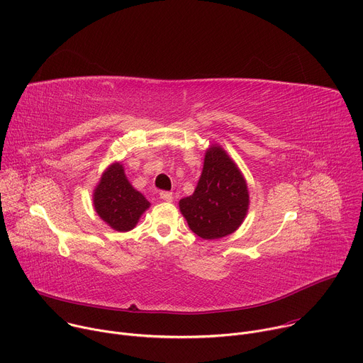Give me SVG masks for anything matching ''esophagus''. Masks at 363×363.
Segmentation results:
<instances>
[{
	"instance_id": "esophagus-1",
	"label": "esophagus",
	"mask_w": 363,
	"mask_h": 363,
	"mask_svg": "<svg viewBox=\"0 0 363 363\" xmlns=\"http://www.w3.org/2000/svg\"><path fill=\"white\" fill-rule=\"evenodd\" d=\"M160 198H161L162 201H168V202H171V201L174 199V195H172V192H168V191H162V192L160 194Z\"/></svg>"
}]
</instances>
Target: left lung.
I'll use <instances>...</instances> for the list:
<instances>
[{
  "mask_svg": "<svg viewBox=\"0 0 363 363\" xmlns=\"http://www.w3.org/2000/svg\"><path fill=\"white\" fill-rule=\"evenodd\" d=\"M250 205L247 181L217 143L205 150L203 167L192 195L179 201L189 228L203 240L227 237L242 224Z\"/></svg>",
  "mask_w": 363,
  "mask_h": 363,
  "instance_id": "8db88e82",
  "label": "left lung"
}]
</instances>
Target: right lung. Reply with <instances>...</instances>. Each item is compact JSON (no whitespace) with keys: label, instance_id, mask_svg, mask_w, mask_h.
Instances as JSON below:
<instances>
[{"label":"right lung","instance_id":"right-lung-1","mask_svg":"<svg viewBox=\"0 0 363 363\" xmlns=\"http://www.w3.org/2000/svg\"><path fill=\"white\" fill-rule=\"evenodd\" d=\"M93 206L97 216L111 228L126 233L136 227L150 202L129 182L121 162L103 171L93 189Z\"/></svg>","mask_w":363,"mask_h":363}]
</instances>
